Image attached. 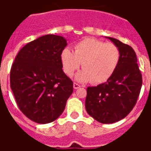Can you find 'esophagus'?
I'll list each match as a JSON object with an SVG mask.
<instances>
[{"label":"esophagus","mask_w":151,"mask_h":151,"mask_svg":"<svg viewBox=\"0 0 151 151\" xmlns=\"http://www.w3.org/2000/svg\"><path fill=\"white\" fill-rule=\"evenodd\" d=\"M80 87L81 85H79V84H78V83L76 82L73 83V88H74V89H78V88H79Z\"/></svg>","instance_id":"1"}]
</instances>
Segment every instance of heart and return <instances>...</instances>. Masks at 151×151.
Returning <instances> with one entry per match:
<instances>
[{
    "instance_id": "obj_1",
    "label": "heart",
    "mask_w": 151,
    "mask_h": 151,
    "mask_svg": "<svg viewBox=\"0 0 151 151\" xmlns=\"http://www.w3.org/2000/svg\"><path fill=\"white\" fill-rule=\"evenodd\" d=\"M121 58L119 48L113 43H104L98 39H83L73 47V52L65 48L61 52L63 72L70 77L80 67L75 76L81 82L100 84L106 81L116 70Z\"/></svg>"
}]
</instances>
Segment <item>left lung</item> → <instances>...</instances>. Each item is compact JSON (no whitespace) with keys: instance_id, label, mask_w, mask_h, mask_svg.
Returning a JSON list of instances; mask_svg holds the SVG:
<instances>
[{"instance_id":"obj_1","label":"left lung","mask_w":151,"mask_h":151,"mask_svg":"<svg viewBox=\"0 0 151 151\" xmlns=\"http://www.w3.org/2000/svg\"><path fill=\"white\" fill-rule=\"evenodd\" d=\"M119 48L118 66L106 82L88 87L85 109L103 124H111L125 117L136 105L143 84L142 74L133 48L113 37H107Z\"/></svg>"}]
</instances>
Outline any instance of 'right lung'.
<instances>
[{"instance_id":"add662e5","label":"right lung","mask_w":151,"mask_h":151,"mask_svg":"<svg viewBox=\"0 0 151 151\" xmlns=\"http://www.w3.org/2000/svg\"><path fill=\"white\" fill-rule=\"evenodd\" d=\"M61 36L45 35L27 44L15 57L10 86L22 114L33 122L47 124L62 114L73 93V81L64 73Z\"/></svg>"}]
</instances>
